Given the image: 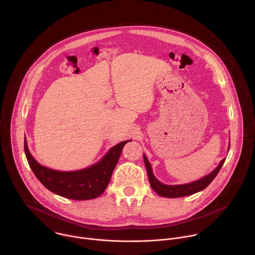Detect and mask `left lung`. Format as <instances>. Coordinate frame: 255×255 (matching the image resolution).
Wrapping results in <instances>:
<instances>
[{
    "label": "left lung",
    "instance_id": "8db88e82",
    "mask_svg": "<svg viewBox=\"0 0 255 255\" xmlns=\"http://www.w3.org/2000/svg\"><path fill=\"white\" fill-rule=\"evenodd\" d=\"M229 148H230V144H229ZM143 159H144L145 166H146L149 183H150V186L153 189V191L161 197L179 198V197H186V196L196 194V193L206 189L212 183V180L216 177L218 172H219V170L221 169V167H222L223 163L225 162L226 158L222 159L221 162L219 163V165H218L210 174L202 177L201 179L193 181V183H190V184L176 185V186H167V185L161 184L160 181L157 180L155 178V176L153 175L152 168H151V165H150L147 157L143 155Z\"/></svg>",
    "mask_w": 255,
    "mask_h": 255
}]
</instances>
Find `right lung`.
Instances as JSON below:
<instances>
[{"label":"right lung","instance_id":"right-lung-1","mask_svg":"<svg viewBox=\"0 0 255 255\" xmlns=\"http://www.w3.org/2000/svg\"><path fill=\"white\" fill-rule=\"evenodd\" d=\"M129 141H123L115 145L98 163L76 171H59L39 164L29 152L26 137L24 139V150L32 171L46 189L58 196L82 201L98 198L104 193L124 145Z\"/></svg>","mask_w":255,"mask_h":255}]
</instances>
